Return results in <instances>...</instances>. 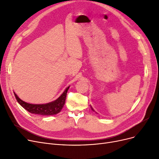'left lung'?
<instances>
[{"mask_svg": "<svg viewBox=\"0 0 159 159\" xmlns=\"http://www.w3.org/2000/svg\"><path fill=\"white\" fill-rule=\"evenodd\" d=\"M91 110H93V111H94V110H93V108H92V107H91Z\"/></svg>", "mask_w": 159, "mask_h": 159, "instance_id": "left-lung-1", "label": "left lung"}]
</instances>
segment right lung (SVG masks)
I'll use <instances>...</instances> for the list:
<instances>
[{"label": "right lung", "instance_id": "add662e5", "mask_svg": "<svg viewBox=\"0 0 159 159\" xmlns=\"http://www.w3.org/2000/svg\"><path fill=\"white\" fill-rule=\"evenodd\" d=\"M70 88V86L67 88L63 93L55 101L43 104H32L24 102L14 93L16 101L22 106L25 110H26L31 113L37 114L40 115H53L61 112L65 104L67 92Z\"/></svg>", "mask_w": 159, "mask_h": 159}]
</instances>
